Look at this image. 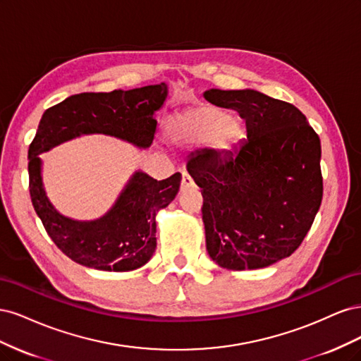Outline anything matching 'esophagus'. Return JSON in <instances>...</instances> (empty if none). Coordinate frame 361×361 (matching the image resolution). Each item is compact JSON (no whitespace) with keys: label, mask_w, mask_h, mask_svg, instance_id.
<instances>
[{"label":"esophagus","mask_w":361,"mask_h":361,"mask_svg":"<svg viewBox=\"0 0 361 361\" xmlns=\"http://www.w3.org/2000/svg\"><path fill=\"white\" fill-rule=\"evenodd\" d=\"M182 187H190V185H192V179L188 173H182Z\"/></svg>","instance_id":"obj_1"}]
</instances>
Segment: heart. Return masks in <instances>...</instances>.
Wrapping results in <instances>:
<instances>
[{
	"instance_id": "b5f03b06",
	"label": "heart",
	"mask_w": 361,
	"mask_h": 361,
	"mask_svg": "<svg viewBox=\"0 0 361 361\" xmlns=\"http://www.w3.org/2000/svg\"><path fill=\"white\" fill-rule=\"evenodd\" d=\"M166 129L173 145L194 146L207 141L216 154L231 152L244 137L241 123L212 105L192 106L173 114Z\"/></svg>"
}]
</instances>
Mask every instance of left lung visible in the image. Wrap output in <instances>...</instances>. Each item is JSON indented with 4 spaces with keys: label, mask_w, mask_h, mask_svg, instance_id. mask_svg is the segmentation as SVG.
<instances>
[{
    "label": "left lung",
    "mask_w": 361,
    "mask_h": 361,
    "mask_svg": "<svg viewBox=\"0 0 361 361\" xmlns=\"http://www.w3.org/2000/svg\"><path fill=\"white\" fill-rule=\"evenodd\" d=\"M235 110L247 138L231 154L187 164L203 195L207 253L227 269L265 268L290 256L322 202L321 140L297 106L256 90L204 92Z\"/></svg>",
    "instance_id": "obj_1"
}]
</instances>
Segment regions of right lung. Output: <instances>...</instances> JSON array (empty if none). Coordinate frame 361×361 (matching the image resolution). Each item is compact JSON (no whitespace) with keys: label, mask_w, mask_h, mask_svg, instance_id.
Returning a JSON list of instances; mask_svg holds the SVG:
<instances>
[{"label":"right lung","mask_w":361,"mask_h":361,"mask_svg":"<svg viewBox=\"0 0 361 361\" xmlns=\"http://www.w3.org/2000/svg\"><path fill=\"white\" fill-rule=\"evenodd\" d=\"M167 97L164 82L133 90L80 93L43 113L28 149L30 195L47 233L73 262L104 271H130L147 264L157 248L155 214L179 191L180 173L157 180L137 171L113 209L96 221L60 215L49 203L40 176L39 154L81 134H106L149 147L155 113Z\"/></svg>","instance_id":"obj_1"}]
</instances>
